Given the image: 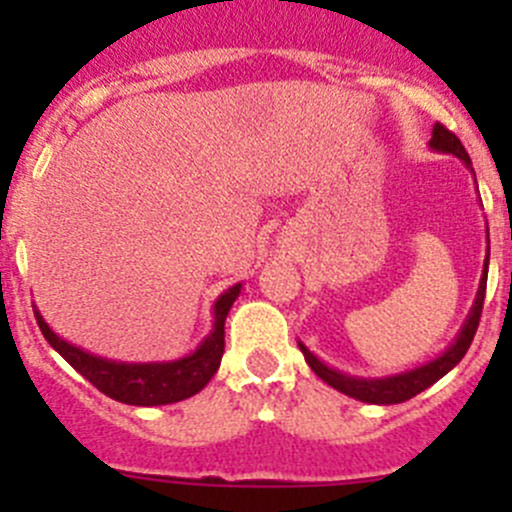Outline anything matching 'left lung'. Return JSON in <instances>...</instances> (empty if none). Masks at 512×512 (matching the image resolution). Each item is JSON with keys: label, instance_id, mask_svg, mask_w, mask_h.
Listing matches in <instances>:
<instances>
[{"label": "left lung", "instance_id": "obj_1", "mask_svg": "<svg viewBox=\"0 0 512 512\" xmlns=\"http://www.w3.org/2000/svg\"><path fill=\"white\" fill-rule=\"evenodd\" d=\"M428 146H431L433 151L451 153V156L463 160V165H466V168L473 173V163H471V158H468L463 143L458 141V138L453 136L446 126H441V123H436V126H433V136H431V141H428ZM473 178H476V175H473ZM488 262H490V240H488V247H485L483 275H480L476 302H473V307H471V312H468L466 322H463L461 332L456 334V339H453L451 347H448L446 352L438 354L436 359L426 361V364L416 366V369L401 371V374L381 376V379H364V376H349V374H344V371L334 369V366H327L322 359H319V356H314L312 352H309L302 342H297L299 349H302L304 359H307V364L312 366V371L319 376V379L327 381L332 389L342 391V394L352 396V399H356V401H364V404L389 406V404H401V401L414 399V396L421 394L423 389H428V386L436 384L441 376H446L448 371H451L453 366H456L458 361L466 356L468 347H471L473 337H476L478 322H480V312H483L485 282H488Z\"/></svg>", "mask_w": 512, "mask_h": 512}]
</instances>
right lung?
Wrapping results in <instances>:
<instances>
[{"label": "right lung", "mask_w": 512, "mask_h": 512, "mask_svg": "<svg viewBox=\"0 0 512 512\" xmlns=\"http://www.w3.org/2000/svg\"><path fill=\"white\" fill-rule=\"evenodd\" d=\"M242 282L225 289L213 304V329L198 344V349L173 361H116L106 356L84 352L76 344L61 339L44 322L34 307L36 324L46 342L56 349L84 379H89L98 391L111 399L131 406H165L195 396L205 389L218 371L225 352V319L232 302L240 297Z\"/></svg>", "instance_id": "obj_1"}]
</instances>
